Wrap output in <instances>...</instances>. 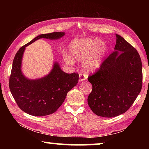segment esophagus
Wrapping results in <instances>:
<instances>
[{
  "instance_id": "1",
  "label": "esophagus",
  "mask_w": 149,
  "mask_h": 149,
  "mask_svg": "<svg viewBox=\"0 0 149 149\" xmlns=\"http://www.w3.org/2000/svg\"><path fill=\"white\" fill-rule=\"evenodd\" d=\"M79 81H85L87 79V75L85 74H81V73L79 74Z\"/></svg>"
}]
</instances>
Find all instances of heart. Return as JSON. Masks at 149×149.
Instances as JSON below:
<instances>
[{"label": "heart", "instance_id": "b5f03b06", "mask_svg": "<svg viewBox=\"0 0 149 149\" xmlns=\"http://www.w3.org/2000/svg\"><path fill=\"white\" fill-rule=\"evenodd\" d=\"M69 55H65L64 60L68 64L82 61V66L87 72L99 69L104 62L107 52V43L99 38H84L72 40L69 45Z\"/></svg>", "mask_w": 149, "mask_h": 149}]
</instances>
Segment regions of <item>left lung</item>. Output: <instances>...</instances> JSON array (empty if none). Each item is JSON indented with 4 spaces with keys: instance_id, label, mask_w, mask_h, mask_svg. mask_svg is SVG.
<instances>
[{
    "instance_id": "obj_1",
    "label": "left lung",
    "mask_w": 149,
    "mask_h": 149,
    "mask_svg": "<svg viewBox=\"0 0 149 149\" xmlns=\"http://www.w3.org/2000/svg\"><path fill=\"white\" fill-rule=\"evenodd\" d=\"M114 51L100 69L88 77L93 89L88 104L99 116L112 118L125 112L142 88V62L134 47L116 34Z\"/></svg>"
}]
</instances>
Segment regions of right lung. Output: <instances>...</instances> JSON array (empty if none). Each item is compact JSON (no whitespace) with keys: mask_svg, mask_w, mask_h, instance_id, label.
<instances>
[{"mask_svg":"<svg viewBox=\"0 0 149 149\" xmlns=\"http://www.w3.org/2000/svg\"><path fill=\"white\" fill-rule=\"evenodd\" d=\"M64 35V32L39 35L20 48L15 55L9 87L17 106L27 114L35 116L53 114L64 102L68 92L77 84L79 75L63 72L56 61L54 62L51 71L41 78L29 79L22 71V58L26 47L39 39L57 40Z\"/></svg>","mask_w":149,"mask_h":149,"instance_id":"obj_1","label":"right lung"}]
</instances>
